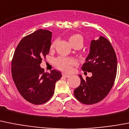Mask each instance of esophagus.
<instances>
[{
	"instance_id": "34e87169",
	"label": "esophagus",
	"mask_w": 129,
	"mask_h": 129,
	"mask_svg": "<svg viewBox=\"0 0 129 129\" xmlns=\"http://www.w3.org/2000/svg\"><path fill=\"white\" fill-rule=\"evenodd\" d=\"M62 76L65 77V78H69L70 76L69 74H62Z\"/></svg>"
}]
</instances>
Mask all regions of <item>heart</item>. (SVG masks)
Here are the masks:
<instances>
[{"label": "heart", "mask_w": 129, "mask_h": 129, "mask_svg": "<svg viewBox=\"0 0 129 129\" xmlns=\"http://www.w3.org/2000/svg\"><path fill=\"white\" fill-rule=\"evenodd\" d=\"M69 41L70 44L73 46L76 43L80 42L83 44V36L79 34H75L70 36L69 38ZM57 40H54L50 45V49H53L55 46ZM53 64L55 67L59 70L66 72H70L72 71V67L76 65L78 61L76 59L73 57H59L53 60Z\"/></svg>", "instance_id": "1"}]
</instances>
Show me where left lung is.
<instances>
[{"label": "left lung", "mask_w": 129, "mask_h": 129, "mask_svg": "<svg viewBox=\"0 0 129 129\" xmlns=\"http://www.w3.org/2000/svg\"><path fill=\"white\" fill-rule=\"evenodd\" d=\"M81 69L92 73L91 78L83 80L81 75L80 85L74 94L85 104H93L107 96L114 85L117 74V57L111 43L103 36L91 42L90 51Z\"/></svg>", "instance_id": "obj_1"}]
</instances>
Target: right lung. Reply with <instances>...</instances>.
Returning a JSON list of instances; mask_svg holds the SVG:
<instances>
[{"mask_svg": "<svg viewBox=\"0 0 129 129\" xmlns=\"http://www.w3.org/2000/svg\"><path fill=\"white\" fill-rule=\"evenodd\" d=\"M52 33L39 29L19 42L12 61V75L23 97L33 104L48 102L54 93L55 83L62 77L55 70L44 72L40 64L49 52Z\"/></svg>", "mask_w": 129, "mask_h": 129, "instance_id": "add662e5", "label": "right lung"}]
</instances>
